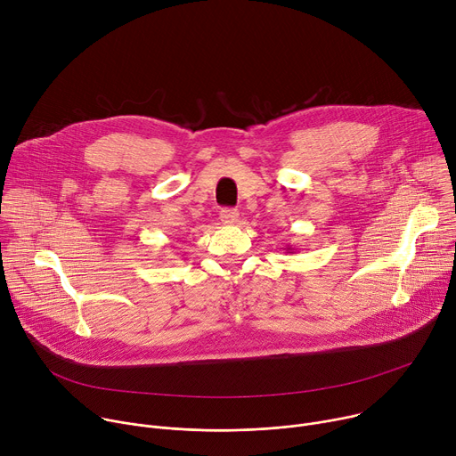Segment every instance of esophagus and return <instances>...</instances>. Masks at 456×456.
<instances>
[{"label":"esophagus","instance_id":"obj_1","mask_svg":"<svg viewBox=\"0 0 456 456\" xmlns=\"http://www.w3.org/2000/svg\"><path fill=\"white\" fill-rule=\"evenodd\" d=\"M238 216H240V213L236 211V209H229V208H225V209H222L220 211V218H222V222L224 224H236L238 222Z\"/></svg>","mask_w":456,"mask_h":456}]
</instances>
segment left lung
<instances>
[{"mask_svg": "<svg viewBox=\"0 0 456 456\" xmlns=\"http://www.w3.org/2000/svg\"><path fill=\"white\" fill-rule=\"evenodd\" d=\"M285 250H287V252H294V250H296V248H294V247H292V245H287V247H285Z\"/></svg>", "mask_w": 456, "mask_h": 456, "instance_id": "left-lung-1", "label": "left lung"}]
</instances>
